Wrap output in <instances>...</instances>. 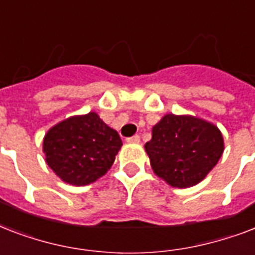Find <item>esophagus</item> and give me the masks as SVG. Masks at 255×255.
I'll use <instances>...</instances> for the list:
<instances>
[{"instance_id":"1","label":"esophagus","mask_w":255,"mask_h":255,"mask_svg":"<svg viewBox=\"0 0 255 255\" xmlns=\"http://www.w3.org/2000/svg\"><path fill=\"white\" fill-rule=\"evenodd\" d=\"M140 141V136L139 135H133L132 137H128L127 143H139Z\"/></svg>"}]
</instances>
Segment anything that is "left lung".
<instances>
[{
	"instance_id": "left-lung-1",
	"label": "left lung",
	"mask_w": 255,
	"mask_h": 255,
	"mask_svg": "<svg viewBox=\"0 0 255 255\" xmlns=\"http://www.w3.org/2000/svg\"><path fill=\"white\" fill-rule=\"evenodd\" d=\"M156 176L173 188H189L208 176L224 153L217 126L192 115L167 114L144 145Z\"/></svg>"
}]
</instances>
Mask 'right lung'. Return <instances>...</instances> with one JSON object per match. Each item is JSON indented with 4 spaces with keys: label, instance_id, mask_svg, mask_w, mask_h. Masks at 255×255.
<instances>
[{
    "label": "right lung",
    "instance_id": "add662e5",
    "mask_svg": "<svg viewBox=\"0 0 255 255\" xmlns=\"http://www.w3.org/2000/svg\"><path fill=\"white\" fill-rule=\"evenodd\" d=\"M123 143L96 112L75 115L50 128L43 137L46 163L62 181L83 186L107 173Z\"/></svg>",
    "mask_w": 255,
    "mask_h": 255
}]
</instances>
